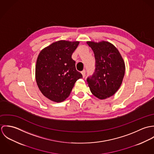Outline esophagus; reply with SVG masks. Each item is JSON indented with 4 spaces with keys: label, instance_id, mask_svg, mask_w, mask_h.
I'll return each instance as SVG.
<instances>
[{
    "label": "esophagus",
    "instance_id": "34e87169",
    "mask_svg": "<svg viewBox=\"0 0 154 154\" xmlns=\"http://www.w3.org/2000/svg\"><path fill=\"white\" fill-rule=\"evenodd\" d=\"M85 73H86V72H85V70H83L81 72V73H82V75L83 78H85Z\"/></svg>",
    "mask_w": 154,
    "mask_h": 154
}]
</instances>
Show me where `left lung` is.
Returning <instances> with one entry per match:
<instances>
[{
    "instance_id": "8db88e82",
    "label": "left lung",
    "mask_w": 154,
    "mask_h": 154,
    "mask_svg": "<svg viewBox=\"0 0 154 154\" xmlns=\"http://www.w3.org/2000/svg\"><path fill=\"white\" fill-rule=\"evenodd\" d=\"M95 59V70L87 78L91 93L100 100L112 96L120 87L125 63L117 48L108 42H87Z\"/></svg>"
}]
</instances>
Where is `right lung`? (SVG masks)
<instances>
[{
	"mask_svg": "<svg viewBox=\"0 0 154 154\" xmlns=\"http://www.w3.org/2000/svg\"><path fill=\"white\" fill-rule=\"evenodd\" d=\"M79 42L59 40L43 48L35 66V80L46 98L56 103L69 96L76 81L82 78L72 55Z\"/></svg>",
	"mask_w": 154,
	"mask_h": 154,
	"instance_id": "obj_1",
	"label": "right lung"
}]
</instances>
